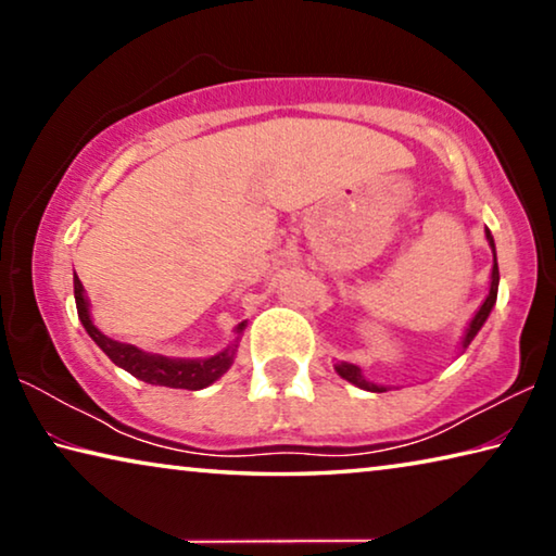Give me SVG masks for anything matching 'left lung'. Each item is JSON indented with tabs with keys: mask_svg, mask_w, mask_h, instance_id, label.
<instances>
[{
	"mask_svg": "<svg viewBox=\"0 0 556 556\" xmlns=\"http://www.w3.org/2000/svg\"><path fill=\"white\" fill-rule=\"evenodd\" d=\"M485 240H488V244H491V250H493L491 289H488V296H485V301L481 304V308H478V312L473 314V318H470V324L466 326V333H464V338H460V351H466V348L470 345V341H473V338H476V333L481 331L483 324L488 321V316H491L493 306H495V299H497V285H501V271H497V257H495V240H493L491 230H485ZM333 368H336L338 375H341L343 380L353 382L355 388L368 390V392H384V390H388V388H382V384H375V382H370V380H365L363 370L357 368V365H353V363H336Z\"/></svg>",
	"mask_w": 556,
	"mask_h": 556,
	"instance_id": "obj_1",
	"label": "left lung"
}]
</instances>
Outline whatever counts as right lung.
<instances>
[{"label":"right lung","instance_id":"obj_1","mask_svg":"<svg viewBox=\"0 0 556 556\" xmlns=\"http://www.w3.org/2000/svg\"><path fill=\"white\" fill-rule=\"evenodd\" d=\"M73 294H75V308H78V318L83 328H86L88 336L98 343V348L105 353L117 368L127 370L135 375L137 380L159 384V388H178V390H203L213 384L225 372L235 361V353H238L240 336L244 331L248 321L235 326V341L225 348V351L215 353L211 357H166L156 353H147L142 348L112 341L100 328L92 324L90 316V301L86 296V289H83L78 275H73Z\"/></svg>","mask_w":556,"mask_h":556}]
</instances>
